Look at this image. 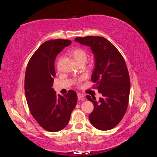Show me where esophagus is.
Returning a JSON list of instances; mask_svg holds the SVG:
<instances>
[{"instance_id":"34e87169","label":"esophagus","mask_w":157,"mask_h":157,"mask_svg":"<svg viewBox=\"0 0 157 157\" xmlns=\"http://www.w3.org/2000/svg\"><path fill=\"white\" fill-rule=\"evenodd\" d=\"M78 98H79V99H84V95L83 94H80V93H78Z\"/></svg>"}]
</instances>
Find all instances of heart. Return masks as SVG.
I'll use <instances>...</instances> for the list:
<instances>
[{"label": "heart", "mask_w": 157, "mask_h": 157, "mask_svg": "<svg viewBox=\"0 0 157 157\" xmlns=\"http://www.w3.org/2000/svg\"><path fill=\"white\" fill-rule=\"evenodd\" d=\"M70 54L77 63L86 62L87 59V52L82 48H76L70 52Z\"/></svg>", "instance_id": "obj_1"}]
</instances>
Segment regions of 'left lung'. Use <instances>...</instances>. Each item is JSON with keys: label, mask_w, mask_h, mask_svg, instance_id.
Masks as SVG:
<instances>
[{"label": "left lung", "mask_w": 157, "mask_h": 157, "mask_svg": "<svg viewBox=\"0 0 157 157\" xmlns=\"http://www.w3.org/2000/svg\"><path fill=\"white\" fill-rule=\"evenodd\" d=\"M75 41L91 48L95 60L91 81L102 95L98 102L95 97L86 95L94 105L89 121L99 130L113 129L123 119L128 106L130 79L124 59L116 48L102 36L78 37Z\"/></svg>", "instance_id": "obj_1"}]
</instances>
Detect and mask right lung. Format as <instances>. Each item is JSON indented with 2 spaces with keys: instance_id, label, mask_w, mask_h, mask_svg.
Returning a JSON list of instances; mask_svg holds the SVG:
<instances>
[{
  "instance_id": "add662e5",
  "label": "right lung",
  "mask_w": 157,
  "mask_h": 157,
  "mask_svg": "<svg viewBox=\"0 0 157 157\" xmlns=\"http://www.w3.org/2000/svg\"><path fill=\"white\" fill-rule=\"evenodd\" d=\"M71 44L67 39L45 41L30 58L25 75V94L30 113L39 125L48 132L63 129L70 120L78 96L69 90L63 95L52 88L57 55Z\"/></svg>"
}]
</instances>
